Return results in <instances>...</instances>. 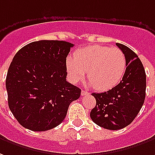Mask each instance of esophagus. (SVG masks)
<instances>
[{
	"mask_svg": "<svg viewBox=\"0 0 155 155\" xmlns=\"http://www.w3.org/2000/svg\"><path fill=\"white\" fill-rule=\"evenodd\" d=\"M85 95H89V92L88 91H86L82 90V91H81V96H85Z\"/></svg>",
	"mask_w": 155,
	"mask_h": 155,
	"instance_id": "obj_1",
	"label": "esophagus"
}]
</instances>
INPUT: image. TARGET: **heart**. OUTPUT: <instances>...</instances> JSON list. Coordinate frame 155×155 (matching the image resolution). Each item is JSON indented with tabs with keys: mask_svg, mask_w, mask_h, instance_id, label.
<instances>
[{
	"mask_svg": "<svg viewBox=\"0 0 155 155\" xmlns=\"http://www.w3.org/2000/svg\"><path fill=\"white\" fill-rule=\"evenodd\" d=\"M126 58L121 49L101 45H91L76 51L74 58L66 60L70 81L77 83L87 71L89 85L104 91L117 85L126 70Z\"/></svg>",
	"mask_w": 155,
	"mask_h": 155,
	"instance_id": "obj_1",
	"label": "heart"
}]
</instances>
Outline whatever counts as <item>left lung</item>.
I'll use <instances>...</instances> for the list:
<instances>
[{"label":"left lung","mask_w":155,"mask_h":155,"mask_svg":"<svg viewBox=\"0 0 155 155\" xmlns=\"http://www.w3.org/2000/svg\"><path fill=\"white\" fill-rule=\"evenodd\" d=\"M126 58V70L118 85L106 92L92 93L96 107L90 116L98 126L118 130L129 125L143 105L146 74L138 55L125 45L117 43Z\"/></svg>","instance_id":"left-lung-1"}]
</instances>
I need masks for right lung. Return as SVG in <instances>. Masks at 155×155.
<instances>
[{
  "label": "right lung",
  "mask_w": 155,
  "mask_h": 155,
  "mask_svg": "<svg viewBox=\"0 0 155 155\" xmlns=\"http://www.w3.org/2000/svg\"><path fill=\"white\" fill-rule=\"evenodd\" d=\"M74 44L40 40L14 56L6 79L8 106L25 128L52 129L65 118L70 104L81 90L66 81V58Z\"/></svg>",
  "instance_id": "add662e5"
}]
</instances>
